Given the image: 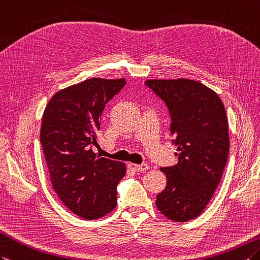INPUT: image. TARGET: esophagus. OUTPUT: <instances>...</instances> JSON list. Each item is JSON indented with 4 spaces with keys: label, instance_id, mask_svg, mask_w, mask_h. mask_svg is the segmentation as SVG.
Instances as JSON below:
<instances>
[{
    "label": "esophagus",
    "instance_id": "34e87169",
    "mask_svg": "<svg viewBox=\"0 0 260 260\" xmlns=\"http://www.w3.org/2000/svg\"><path fill=\"white\" fill-rule=\"evenodd\" d=\"M128 167L135 172H145L148 170L147 164H133V162H129Z\"/></svg>",
    "mask_w": 260,
    "mask_h": 260
}]
</instances>
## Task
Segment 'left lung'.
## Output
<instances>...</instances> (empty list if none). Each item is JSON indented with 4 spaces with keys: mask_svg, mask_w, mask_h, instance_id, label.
Wrapping results in <instances>:
<instances>
[{
    "mask_svg": "<svg viewBox=\"0 0 260 260\" xmlns=\"http://www.w3.org/2000/svg\"><path fill=\"white\" fill-rule=\"evenodd\" d=\"M145 85L165 103L178 150L177 164L160 168L167 184L156 196V206L168 219L188 221L207 206L227 164L225 106L213 89L196 81L148 80Z\"/></svg>",
    "mask_w": 260,
    "mask_h": 260,
    "instance_id": "obj_1",
    "label": "left lung"
}]
</instances>
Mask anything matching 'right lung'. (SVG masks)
Listing matches in <instances>:
<instances>
[{"mask_svg":"<svg viewBox=\"0 0 260 260\" xmlns=\"http://www.w3.org/2000/svg\"><path fill=\"white\" fill-rule=\"evenodd\" d=\"M126 84L125 78H89L59 90L45 108L40 141L54 190L72 213L96 219L111 213L124 162L93 152L104 107Z\"/></svg>","mask_w":260,"mask_h":260,"instance_id":"add662e5","label":"right lung"}]
</instances>
